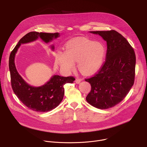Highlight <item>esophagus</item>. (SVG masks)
<instances>
[{
  "instance_id": "34e87169",
  "label": "esophagus",
  "mask_w": 147,
  "mask_h": 147,
  "mask_svg": "<svg viewBox=\"0 0 147 147\" xmlns=\"http://www.w3.org/2000/svg\"><path fill=\"white\" fill-rule=\"evenodd\" d=\"M81 79H80V78H76V80H75V82L77 83V84H80V82L81 81Z\"/></svg>"
}]
</instances>
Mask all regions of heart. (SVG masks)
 I'll return each mask as SVG.
<instances>
[{
    "label": "heart",
    "instance_id": "obj_1",
    "mask_svg": "<svg viewBox=\"0 0 147 147\" xmlns=\"http://www.w3.org/2000/svg\"><path fill=\"white\" fill-rule=\"evenodd\" d=\"M105 49L98 42L86 38H75L67 42L65 52H58L56 62L59 67L69 73L77 62L78 70L83 74H91L98 71L103 61Z\"/></svg>",
    "mask_w": 147,
    "mask_h": 147
}]
</instances>
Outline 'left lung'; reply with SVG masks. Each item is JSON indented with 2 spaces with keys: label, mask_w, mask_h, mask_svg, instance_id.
Here are the masks:
<instances>
[{
  "label": "left lung",
  "mask_w": 147,
  "mask_h": 147,
  "mask_svg": "<svg viewBox=\"0 0 147 147\" xmlns=\"http://www.w3.org/2000/svg\"><path fill=\"white\" fill-rule=\"evenodd\" d=\"M107 43L106 61L98 74L86 79L91 90L86 97L92 106L106 109L120 103L134 84L136 55L129 42L115 30L90 31Z\"/></svg>",
  "instance_id": "1"
}]
</instances>
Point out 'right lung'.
I'll return each instance as SVG.
<instances>
[{"label": "right lung", "mask_w": 147, "mask_h": 147, "mask_svg": "<svg viewBox=\"0 0 147 147\" xmlns=\"http://www.w3.org/2000/svg\"><path fill=\"white\" fill-rule=\"evenodd\" d=\"M60 36L59 33H45L30 32L21 39L10 53L9 57V70L10 72L11 87L14 94L24 105L29 109L39 112L51 111L56 108L64 96V85L73 83L75 78L73 77H61L53 75L45 84L34 87L30 86L17 71L15 65V56L21 44L32 42L40 38L48 44ZM51 49L54 51L53 45Z\"/></svg>", "instance_id": "right-lung-1"}]
</instances>
